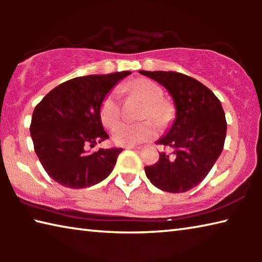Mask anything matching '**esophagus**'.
<instances>
[{
    "label": "esophagus",
    "mask_w": 262,
    "mask_h": 262,
    "mask_svg": "<svg viewBox=\"0 0 262 262\" xmlns=\"http://www.w3.org/2000/svg\"><path fill=\"white\" fill-rule=\"evenodd\" d=\"M125 148H126V149H134V150L141 149V147H137V145H126Z\"/></svg>",
    "instance_id": "34e87169"
}]
</instances>
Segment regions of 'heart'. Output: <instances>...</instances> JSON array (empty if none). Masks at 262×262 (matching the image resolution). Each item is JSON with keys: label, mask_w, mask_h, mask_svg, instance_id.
I'll list each match as a JSON object with an SVG mask.
<instances>
[{"label": "heart", "mask_w": 262, "mask_h": 262, "mask_svg": "<svg viewBox=\"0 0 262 262\" xmlns=\"http://www.w3.org/2000/svg\"><path fill=\"white\" fill-rule=\"evenodd\" d=\"M133 96L144 101L140 119H148L140 123H119L112 132V139L119 145H135L152 140L156 128L170 125L174 118V107L170 101L163 98V89L156 82L148 78H137L123 86ZM99 117L106 128H112L120 119V101L118 94L111 91L105 96L99 108ZM149 120H151L149 122Z\"/></svg>", "instance_id": "obj_1"}]
</instances>
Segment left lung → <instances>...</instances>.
<instances>
[{
  "label": "left lung",
  "instance_id": "left-lung-1",
  "mask_svg": "<svg viewBox=\"0 0 262 262\" xmlns=\"http://www.w3.org/2000/svg\"><path fill=\"white\" fill-rule=\"evenodd\" d=\"M165 86L176 104V120L157 144L172 154H159L156 164L145 166L148 179L168 193H184L209 173L224 147L227 120L221 101L198 79L177 72L140 70Z\"/></svg>",
  "mask_w": 262,
  "mask_h": 262
}]
</instances>
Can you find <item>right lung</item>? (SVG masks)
<instances>
[{"instance_id":"obj_1","label":"right lung","mask_w":262,"mask_h":262,"mask_svg":"<svg viewBox=\"0 0 262 262\" xmlns=\"http://www.w3.org/2000/svg\"><path fill=\"white\" fill-rule=\"evenodd\" d=\"M130 72L75 77L53 89L33 111L30 132L47 174L68 188H85L107 178L122 148H94L108 139L99 117L101 101Z\"/></svg>"}]
</instances>
